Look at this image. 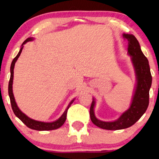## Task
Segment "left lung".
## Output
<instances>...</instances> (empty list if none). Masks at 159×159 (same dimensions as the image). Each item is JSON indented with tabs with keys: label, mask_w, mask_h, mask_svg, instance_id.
Returning a JSON list of instances; mask_svg holds the SVG:
<instances>
[{
	"label": "left lung",
	"mask_w": 159,
	"mask_h": 159,
	"mask_svg": "<svg viewBox=\"0 0 159 159\" xmlns=\"http://www.w3.org/2000/svg\"><path fill=\"white\" fill-rule=\"evenodd\" d=\"M123 38L128 41V53L132 56L137 76L136 90L131 106L116 121H103L98 120L94 114L95 101L93 100L90 108L92 122L97 127L108 130L126 129L133 125L146 111L149 104V90L152 83V76L148 60L143 53L140 44L132 34H124Z\"/></svg>",
	"instance_id": "1"
}]
</instances>
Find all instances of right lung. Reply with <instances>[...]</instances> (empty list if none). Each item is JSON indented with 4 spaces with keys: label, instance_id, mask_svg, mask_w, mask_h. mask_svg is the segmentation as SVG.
<instances>
[{
    "label": "right lung",
    "instance_id": "obj_1",
    "mask_svg": "<svg viewBox=\"0 0 159 159\" xmlns=\"http://www.w3.org/2000/svg\"><path fill=\"white\" fill-rule=\"evenodd\" d=\"M32 40H33V38H27L26 40L24 41V43H22V47L21 48L20 51H19V53L17 54V56L14 58V59H13L11 65V77H10L9 82H8V95H9L11 104V108H12L13 111H14V114L16 115V116L18 117V118L20 119V120L22 121V122L25 124L26 126H27V127L30 128V129L39 130V131L56 129H58V128L61 127V126L64 124L65 121H66V119L67 111H68V109H69V108L70 107L71 104L73 103L74 100H72V101H71V103H69V105L68 106V107H67L66 111H65L64 114H62V116H61L57 121H53V122L46 123V122H42V121L33 120V119H30L28 116H26L25 114H23V113L21 112L20 110H19L18 106H17L16 101H15L14 97V94H13L12 84H13V78H14V68L15 63H16V60L18 59L19 56H20L21 51H22V48H23V45L25 44L26 43L28 42V41H31Z\"/></svg>",
    "mask_w": 159,
    "mask_h": 159
}]
</instances>
